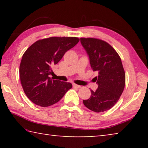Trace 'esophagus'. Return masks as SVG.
<instances>
[{"instance_id":"esophagus-1","label":"esophagus","mask_w":148,"mask_h":148,"mask_svg":"<svg viewBox=\"0 0 148 148\" xmlns=\"http://www.w3.org/2000/svg\"><path fill=\"white\" fill-rule=\"evenodd\" d=\"M72 86H73L74 87H76V88H80V87H81V86H78V85L75 84H72Z\"/></svg>"}]
</instances>
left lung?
I'll list each match as a JSON object with an SVG mask.
<instances>
[{
	"label": "left lung",
	"instance_id": "8db88e82",
	"mask_svg": "<svg viewBox=\"0 0 148 148\" xmlns=\"http://www.w3.org/2000/svg\"><path fill=\"white\" fill-rule=\"evenodd\" d=\"M80 42L89 58L98 88L91 90V97L84 100V104L95 112L112 108L121 97L125 85V73L121 58L106 42L92 38H81Z\"/></svg>",
	"mask_w": 148,
	"mask_h": 148
}]
</instances>
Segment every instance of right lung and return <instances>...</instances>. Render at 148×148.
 Instances as JSON below:
<instances>
[{
  "mask_svg": "<svg viewBox=\"0 0 148 148\" xmlns=\"http://www.w3.org/2000/svg\"><path fill=\"white\" fill-rule=\"evenodd\" d=\"M77 37H50L35 42L22 57L19 76L27 97L42 107L59 102L72 88L69 82L52 79L51 66L78 43Z\"/></svg>",
  "mask_w": 148,
  "mask_h": 148,
  "instance_id": "1",
  "label": "right lung"
}]
</instances>
